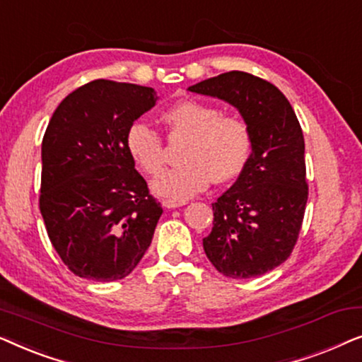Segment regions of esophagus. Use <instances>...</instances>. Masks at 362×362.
<instances>
[{"label":"esophagus","instance_id":"esophagus-1","mask_svg":"<svg viewBox=\"0 0 362 362\" xmlns=\"http://www.w3.org/2000/svg\"><path fill=\"white\" fill-rule=\"evenodd\" d=\"M185 204H186L185 201H171V199L163 201V207H166V209H175V207H181Z\"/></svg>","mask_w":362,"mask_h":362}]
</instances>
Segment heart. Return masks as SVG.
I'll list each match as a JSON object with an SVG mask.
<instances>
[{
    "label": "heart",
    "instance_id": "b5f03b06",
    "mask_svg": "<svg viewBox=\"0 0 362 362\" xmlns=\"http://www.w3.org/2000/svg\"><path fill=\"white\" fill-rule=\"evenodd\" d=\"M171 135L187 136L185 163L160 175L166 161L165 140L151 123L133 122L127 132V150L146 175L156 176L153 191L171 201H186L214 182L235 180L252 153L249 123L199 100L176 102L163 113Z\"/></svg>",
    "mask_w": 362,
    "mask_h": 362
}]
</instances>
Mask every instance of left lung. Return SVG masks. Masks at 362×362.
Listing matches in <instances>:
<instances>
[{
  "mask_svg": "<svg viewBox=\"0 0 362 362\" xmlns=\"http://www.w3.org/2000/svg\"><path fill=\"white\" fill-rule=\"evenodd\" d=\"M189 90L229 102L252 132L244 171L212 204L214 226L202 239L207 259L230 279L264 275L291 255L308 201L298 118L274 83L247 72L221 74Z\"/></svg>",
  "mask_w": 362,
  "mask_h": 362,
  "instance_id": "8db88e82",
  "label": "left lung"
}]
</instances>
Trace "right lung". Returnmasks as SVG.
Returning <instances> with one entry per match:
<instances>
[{
	"label": "right lung",
	"mask_w": 362,
	"mask_h": 362,
	"mask_svg": "<svg viewBox=\"0 0 362 362\" xmlns=\"http://www.w3.org/2000/svg\"><path fill=\"white\" fill-rule=\"evenodd\" d=\"M156 100L151 87L98 78L69 93L49 122L39 209L77 276L125 279L151 244L163 207L135 170L127 132Z\"/></svg>",
	"instance_id": "1"
}]
</instances>
